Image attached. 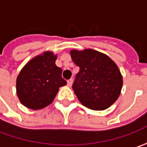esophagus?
Masks as SVG:
<instances>
[{
    "label": "esophagus",
    "mask_w": 147,
    "mask_h": 147,
    "mask_svg": "<svg viewBox=\"0 0 147 147\" xmlns=\"http://www.w3.org/2000/svg\"><path fill=\"white\" fill-rule=\"evenodd\" d=\"M73 82H74V81H73V79H69V80H68V81H67V84H68V86H69V87H71V86L73 85Z\"/></svg>",
    "instance_id": "obj_1"
}]
</instances>
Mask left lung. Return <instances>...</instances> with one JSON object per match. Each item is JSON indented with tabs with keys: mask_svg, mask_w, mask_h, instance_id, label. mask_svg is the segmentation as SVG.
Here are the masks:
<instances>
[{
	"mask_svg": "<svg viewBox=\"0 0 147 147\" xmlns=\"http://www.w3.org/2000/svg\"><path fill=\"white\" fill-rule=\"evenodd\" d=\"M73 61L80 68L73 84L79 101L91 110L109 108L119 98L123 78L110 57L92 49L71 51Z\"/></svg>",
	"mask_w": 147,
	"mask_h": 147,
	"instance_id": "8db88e82",
	"label": "left lung"
}]
</instances>
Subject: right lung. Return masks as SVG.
Wrapping results in <instances>:
<instances>
[{"label": "right lung", "instance_id": "1", "mask_svg": "<svg viewBox=\"0 0 147 147\" xmlns=\"http://www.w3.org/2000/svg\"><path fill=\"white\" fill-rule=\"evenodd\" d=\"M57 56L46 51L28 62L16 80L20 102L32 110H40L51 104L60 87L66 85L62 69L55 65Z\"/></svg>", "mask_w": 147, "mask_h": 147}]
</instances>
